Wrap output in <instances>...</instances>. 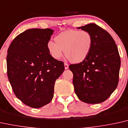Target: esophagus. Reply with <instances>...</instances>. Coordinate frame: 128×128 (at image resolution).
<instances>
[{"label": "esophagus", "instance_id": "34e87169", "mask_svg": "<svg viewBox=\"0 0 128 128\" xmlns=\"http://www.w3.org/2000/svg\"><path fill=\"white\" fill-rule=\"evenodd\" d=\"M64 67H65L66 70H67L68 68V64L67 63H64Z\"/></svg>", "mask_w": 128, "mask_h": 128}]
</instances>
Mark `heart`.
Listing matches in <instances>:
<instances>
[{
  "instance_id": "heart-1",
  "label": "heart",
  "mask_w": 128,
  "mask_h": 128,
  "mask_svg": "<svg viewBox=\"0 0 128 128\" xmlns=\"http://www.w3.org/2000/svg\"><path fill=\"white\" fill-rule=\"evenodd\" d=\"M55 42L49 40L47 47L54 58L60 60L63 55L73 62L82 61L89 54L92 45V37L85 30H68L55 38Z\"/></svg>"
}]
</instances>
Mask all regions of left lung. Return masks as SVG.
Instances as JSON below:
<instances>
[{
	"mask_svg": "<svg viewBox=\"0 0 128 128\" xmlns=\"http://www.w3.org/2000/svg\"><path fill=\"white\" fill-rule=\"evenodd\" d=\"M89 32L92 45L81 62L70 64L76 94L88 104L104 102L118 85L120 58L118 46L107 31L94 23L79 27Z\"/></svg>",
	"mask_w": 128,
	"mask_h": 128,
	"instance_id": "8db88e82",
	"label": "left lung"
}]
</instances>
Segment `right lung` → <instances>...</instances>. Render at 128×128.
<instances>
[{"mask_svg": "<svg viewBox=\"0 0 128 128\" xmlns=\"http://www.w3.org/2000/svg\"><path fill=\"white\" fill-rule=\"evenodd\" d=\"M54 30L31 28L18 34L8 49L7 74L15 95L26 105L40 108L51 101L55 82L64 70L48 42Z\"/></svg>", "mask_w": 128, "mask_h": 128, "instance_id": "add662e5", "label": "right lung"}]
</instances>
